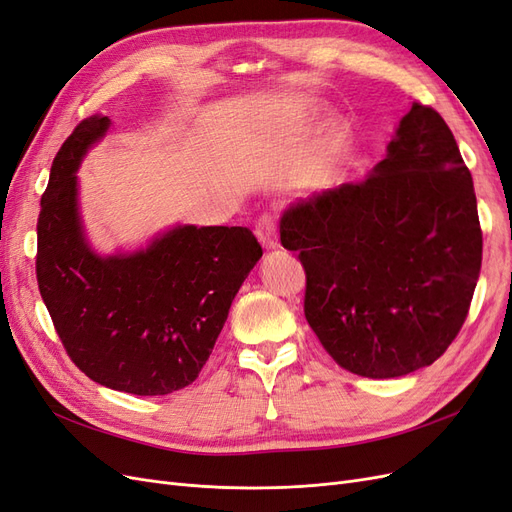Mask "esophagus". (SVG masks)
<instances>
[{
  "label": "esophagus",
  "instance_id": "1",
  "mask_svg": "<svg viewBox=\"0 0 512 512\" xmlns=\"http://www.w3.org/2000/svg\"><path fill=\"white\" fill-rule=\"evenodd\" d=\"M256 237L262 243V247H265V250H275V247L280 245V243H277V228H275V222H273L271 215H262V218L258 220Z\"/></svg>",
  "mask_w": 512,
  "mask_h": 512
}]
</instances>
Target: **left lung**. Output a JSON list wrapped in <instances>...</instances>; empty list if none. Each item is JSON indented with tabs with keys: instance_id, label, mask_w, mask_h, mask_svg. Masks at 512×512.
I'll return each mask as SVG.
<instances>
[{
	"instance_id": "left-lung-1",
	"label": "left lung",
	"mask_w": 512,
	"mask_h": 512,
	"mask_svg": "<svg viewBox=\"0 0 512 512\" xmlns=\"http://www.w3.org/2000/svg\"><path fill=\"white\" fill-rule=\"evenodd\" d=\"M280 239L299 252L305 318L324 350L378 380L440 359L483 260L470 170L446 121L418 102L365 181L290 203Z\"/></svg>"
}]
</instances>
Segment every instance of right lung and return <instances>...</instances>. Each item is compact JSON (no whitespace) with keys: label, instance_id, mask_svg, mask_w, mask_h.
Returning <instances> with one entry per match:
<instances>
[{"label":"right lung","instance_id":"1","mask_svg":"<svg viewBox=\"0 0 512 512\" xmlns=\"http://www.w3.org/2000/svg\"><path fill=\"white\" fill-rule=\"evenodd\" d=\"M108 128L104 115L81 121L53 160L40 200L38 288L85 376L113 391L168 395L198 378L262 247L243 226L177 224L134 252L98 254L76 170Z\"/></svg>","mask_w":512,"mask_h":512}]
</instances>
